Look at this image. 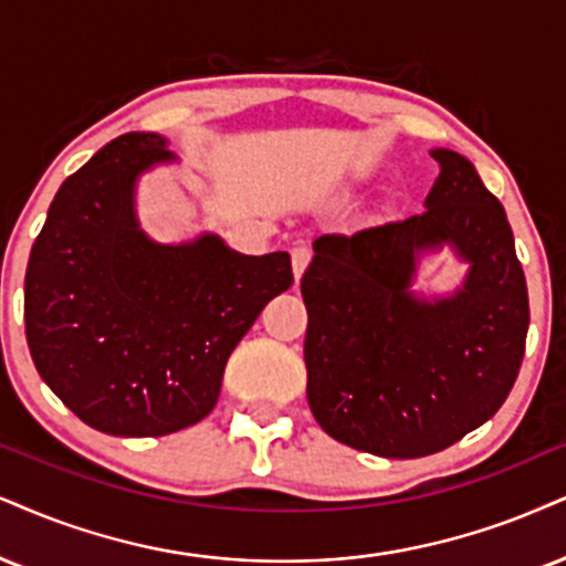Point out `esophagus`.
<instances>
[{"label":"esophagus","mask_w":566,"mask_h":566,"mask_svg":"<svg viewBox=\"0 0 566 566\" xmlns=\"http://www.w3.org/2000/svg\"><path fill=\"white\" fill-rule=\"evenodd\" d=\"M310 249L306 247H296V249H291V268H294V275H296V281L298 277L304 275V270H306V264H310Z\"/></svg>","instance_id":"34e87169"}]
</instances>
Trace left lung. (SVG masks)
Listing matches in <instances>:
<instances>
[{
	"label": "left lung",
	"instance_id": "left-lung-1",
	"mask_svg": "<svg viewBox=\"0 0 566 566\" xmlns=\"http://www.w3.org/2000/svg\"><path fill=\"white\" fill-rule=\"evenodd\" d=\"M441 176L407 220L327 233L302 277L306 399L327 436L386 459L449 449L496 415L517 380L527 283L501 201L475 165L432 149ZM471 262L457 295L408 291L422 250Z\"/></svg>",
	"mask_w": 566,
	"mask_h": 566
}]
</instances>
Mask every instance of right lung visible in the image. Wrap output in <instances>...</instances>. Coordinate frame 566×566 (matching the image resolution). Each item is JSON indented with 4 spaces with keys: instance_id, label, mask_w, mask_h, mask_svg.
<instances>
[{
    "instance_id": "add662e5",
    "label": "right lung",
    "mask_w": 566,
    "mask_h": 566,
    "mask_svg": "<svg viewBox=\"0 0 566 566\" xmlns=\"http://www.w3.org/2000/svg\"><path fill=\"white\" fill-rule=\"evenodd\" d=\"M176 155L125 134L60 186L25 270V338L60 401L91 428L157 438L214 409L228 357L291 256H247L220 235L165 247L138 228L136 180Z\"/></svg>"
}]
</instances>
